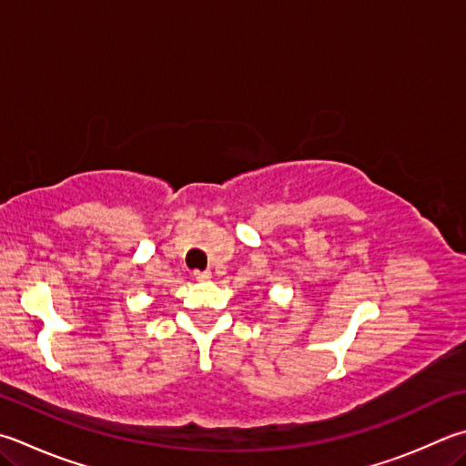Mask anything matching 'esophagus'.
Masks as SVG:
<instances>
[{
	"mask_svg": "<svg viewBox=\"0 0 466 466\" xmlns=\"http://www.w3.org/2000/svg\"><path fill=\"white\" fill-rule=\"evenodd\" d=\"M193 279H196V281H199V283H206L211 279V273H209V270H196V273H193Z\"/></svg>",
	"mask_w": 466,
	"mask_h": 466,
	"instance_id": "34e87169",
	"label": "esophagus"
}]
</instances>
